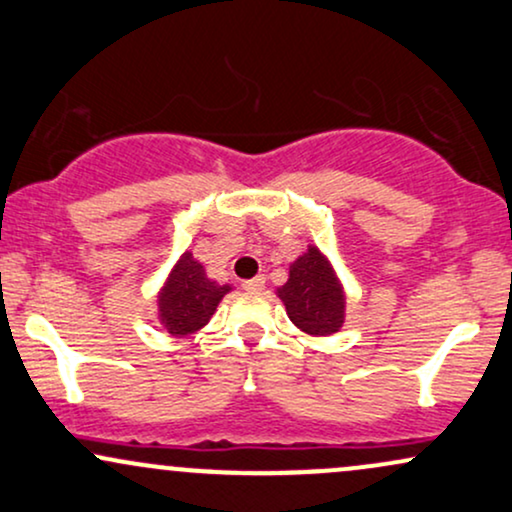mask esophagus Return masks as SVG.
Returning <instances> with one entry per match:
<instances>
[{"instance_id": "esophagus-1", "label": "esophagus", "mask_w": 512, "mask_h": 512, "mask_svg": "<svg viewBox=\"0 0 512 512\" xmlns=\"http://www.w3.org/2000/svg\"><path fill=\"white\" fill-rule=\"evenodd\" d=\"M264 283H267V279H264V276L260 274V276H255V279H248L243 283V288L248 293H260L262 288H264Z\"/></svg>"}]
</instances>
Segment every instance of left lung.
I'll return each mask as SVG.
<instances>
[{"label": "left lung", "instance_id": "1", "mask_svg": "<svg viewBox=\"0 0 512 512\" xmlns=\"http://www.w3.org/2000/svg\"><path fill=\"white\" fill-rule=\"evenodd\" d=\"M286 315L310 336H334L346 322V286L329 255L310 243L288 267V281L276 288Z\"/></svg>", "mask_w": 512, "mask_h": 512}]
</instances>
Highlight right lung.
<instances>
[{
  "label": "right lung",
  "instance_id": "obj_1",
  "mask_svg": "<svg viewBox=\"0 0 512 512\" xmlns=\"http://www.w3.org/2000/svg\"><path fill=\"white\" fill-rule=\"evenodd\" d=\"M231 291V283L209 279L202 262H197L193 252L186 250L159 286L155 300L157 322L164 326L166 334L176 338L195 334L209 324L224 295Z\"/></svg>",
  "mask_w": 512,
  "mask_h": 512
}]
</instances>
